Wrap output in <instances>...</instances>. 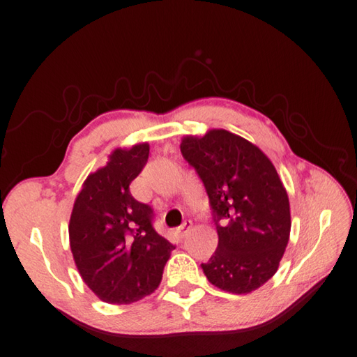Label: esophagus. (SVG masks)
<instances>
[{"instance_id":"esophagus-1","label":"esophagus","mask_w":357,"mask_h":357,"mask_svg":"<svg viewBox=\"0 0 357 357\" xmlns=\"http://www.w3.org/2000/svg\"><path fill=\"white\" fill-rule=\"evenodd\" d=\"M192 228V222L191 220H186V222H183V224H181L178 228H177V231H178V234L181 238H185L188 233H190V230Z\"/></svg>"}]
</instances>
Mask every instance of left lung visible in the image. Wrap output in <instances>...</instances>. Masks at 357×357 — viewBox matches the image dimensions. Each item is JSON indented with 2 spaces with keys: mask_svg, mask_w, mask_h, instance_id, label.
Segmentation results:
<instances>
[{
  "mask_svg": "<svg viewBox=\"0 0 357 357\" xmlns=\"http://www.w3.org/2000/svg\"><path fill=\"white\" fill-rule=\"evenodd\" d=\"M210 199L218 248L202 264L208 281L225 292L248 294L278 271L291 206L272 161L250 141L224 129L183 137L180 144Z\"/></svg>",
  "mask_w": 357,
  "mask_h": 357,
  "instance_id": "8db88e82",
  "label": "left lung"
}]
</instances>
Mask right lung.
Masks as SVG:
<instances>
[{"mask_svg": "<svg viewBox=\"0 0 357 357\" xmlns=\"http://www.w3.org/2000/svg\"><path fill=\"white\" fill-rule=\"evenodd\" d=\"M149 158V144L115 149L91 172L74 202L68 233L74 262L98 297L129 305L158 287L174 247L155 231L149 205L129 186Z\"/></svg>", "mask_w": 357, "mask_h": 357, "instance_id": "add662e5", "label": "right lung"}]
</instances>
